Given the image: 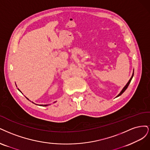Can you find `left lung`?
Wrapping results in <instances>:
<instances>
[{"label": "left lung", "instance_id": "1", "mask_svg": "<svg viewBox=\"0 0 150 150\" xmlns=\"http://www.w3.org/2000/svg\"><path fill=\"white\" fill-rule=\"evenodd\" d=\"M133 74H134V72H133V75H132V77H131V79H129V80L128 81V83H127V85H125V86H124V88H123V90H122V91H121V92L118 95V96H117V97H118V96H120L121 95H122L123 92H124V91H125V90H127V88H128V85H129V84L130 83V82H131V81H132V78H133Z\"/></svg>", "mask_w": 150, "mask_h": 150}]
</instances>
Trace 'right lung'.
I'll list each match as a JSON object with an SVG mask.
<instances>
[{
	"label": "right lung",
	"mask_w": 150,
	"mask_h": 150,
	"mask_svg": "<svg viewBox=\"0 0 150 150\" xmlns=\"http://www.w3.org/2000/svg\"><path fill=\"white\" fill-rule=\"evenodd\" d=\"M18 90L19 91H20V90H19V89H18ZM26 98H27V97H26ZM27 99H28V98H27ZM32 103H33V102H32ZM35 105H37V104H35ZM47 105H40V106H45V107H46V106H47Z\"/></svg>",
	"instance_id": "right-lung-1"
}]
</instances>
